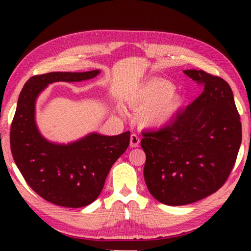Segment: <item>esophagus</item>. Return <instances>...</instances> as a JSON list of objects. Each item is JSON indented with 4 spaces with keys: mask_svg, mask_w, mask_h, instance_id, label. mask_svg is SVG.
Here are the masks:
<instances>
[{
    "mask_svg": "<svg viewBox=\"0 0 251 251\" xmlns=\"http://www.w3.org/2000/svg\"><path fill=\"white\" fill-rule=\"evenodd\" d=\"M139 142H141V139L136 134H131L130 135V147H137L139 145Z\"/></svg>",
    "mask_w": 251,
    "mask_h": 251,
    "instance_id": "1",
    "label": "esophagus"
}]
</instances>
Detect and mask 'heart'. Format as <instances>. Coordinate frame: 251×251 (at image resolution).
Wrapping results in <instances>:
<instances>
[{
	"label": "heart",
	"mask_w": 251,
	"mask_h": 251,
	"mask_svg": "<svg viewBox=\"0 0 251 251\" xmlns=\"http://www.w3.org/2000/svg\"><path fill=\"white\" fill-rule=\"evenodd\" d=\"M174 85L165 79H151L127 99L131 108L141 112L139 121L146 127L160 128L168 125L182 105ZM124 114V110H121Z\"/></svg>",
	"instance_id": "heart-1"
}]
</instances>
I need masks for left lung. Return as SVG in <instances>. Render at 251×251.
I'll list each match as a JSON object with an SVG mask.
<instances>
[{"instance_id":"8db88e82","label":"left lung","mask_w":251,"mask_h":251,"mask_svg":"<svg viewBox=\"0 0 251 251\" xmlns=\"http://www.w3.org/2000/svg\"><path fill=\"white\" fill-rule=\"evenodd\" d=\"M184 73L203 86L171 124L144 131V178L151 196L169 206L188 205L222 187L241 144L240 116L229 84L201 70Z\"/></svg>"}]
</instances>
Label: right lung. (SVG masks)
Wrapping results in <instances>:
<instances>
[{
	"label": "right lung",
	"mask_w": 251,
	"mask_h": 251,
	"mask_svg": "<svg viewBox=\"0 0 251 251\" xmlns=\"http://www.w3.org/2000/svg\"><path fill=\"white\" fill-rule=\"evenodd\" d=\"M100 73L95 70L32 76L20 93L11 125L12 155L28 186L54 205L79 208L92 203L100 196L113 164L129 145V131L116 136L91 133L73 143L57 144L44 138L37 128L36 100L50 84L82 82Z\"/></svg>",
	"instance_id": "add662e5"
}]
</instances>
